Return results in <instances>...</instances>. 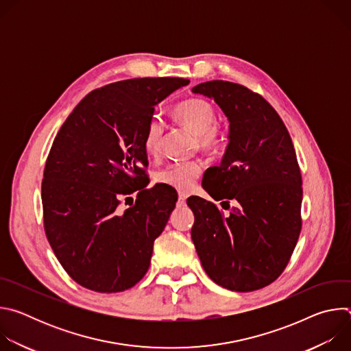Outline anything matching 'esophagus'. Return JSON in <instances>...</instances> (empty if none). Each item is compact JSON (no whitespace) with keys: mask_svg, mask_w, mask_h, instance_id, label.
Returning a JSON list of instances; mask_svg holds the SVG:
<instances>
[{"mask_svg":"<svg viewBox=\"0 0 351 351\" xmlns=\"http://www.w3.org/2000/svg\"><path fill=\"white\" fill-rule=\"evenodd\" d=\"M186 198H187V194L186 193H179V198H178V206H184L186 204Z\"/></svg>","mask_w":351,"mask_h":351,"instance_id":"1","label":"esophagus"}]
</instances>
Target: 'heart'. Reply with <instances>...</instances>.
Masks as SVG:
<instances>
[{
	"mask_svg": "<svg viewBox=\"0 0 351 351\" xmlns=\"http://www.w3.org/2000/svg\"><path fill=\"white\" fill-rule=\"evenodd\" d=\"M173 115L197 134L199 147L211 152L223 141V134L217 125V111L206 98H189L173 108ZM165 123L161 118L153 117L148 121L144 132L143 144L149 156L161 152ZM202 164L198 161H175L165 165L158 173V182L179 190H190L195 179L202 173Z\"/></svg>",
	"mask_w": 351,
	"mask_h": 351,
	"instance_id": "heart-1",
	"label": "heart"
}]
</instances>
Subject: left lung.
I'll return each instance as SVG.
<instances>
[{
    "mask_svg": "<svg viewBox=\"0 0 351 351\" xmlns=\"http://www.w3.org/2000/svg\"><path fill=\"white\" fill-rule=\"evenodd\" d=\"M193 93L214 98L230 123L222 162L207 169L203 186L217 202L239 203L225 217L202 197L187 198L195 252L217 285L263 289L283 272L302 230V173L290 134L267 99L241 84L211 80Z\"/></svg>",
    "mask_w": 351,
    "mask_h": 351,
    "instance_id": "8db88e82",
    "label": "left lung"
}]
</instances>
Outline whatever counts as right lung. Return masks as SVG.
I'll return each instance as SVG.
<instances>
[{"mask_svg":"<svg viewBox=\"0 0 351 351\" xmlns=\"http://www.w3.org/2000/svg\"><path fill=\"white\" fill-rule=\"evenodd\" d=\"M189 83L140 77L95 88L56 136L41 183L44 230L60 264L80 286L118 293L148 271L154 240L178 197L161 184L145 189L144 132L156 106ZM134 191L136 202L122 212L120 198Z\"/></svg>","mask_w":351,"mask_h":351,"instance_id":"add662e5","label":"right lung"}]
</instances>
